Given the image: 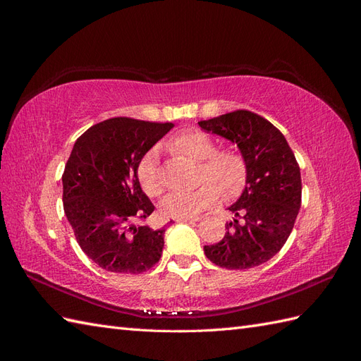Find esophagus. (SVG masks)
Returning a JSON list of instances; mask_svg holds the SVG:
<instances>
[{
	"label": "esophagus",
	"mask_w": 361,
	"mask_h": 361,
	"mask_svg": "<svg viewBox=\"0 0 361 361\" xmlns=\"http://www.w3.org/2000/svg\"><path fill=\"white\" fill-rule=\"evenodd\" d=\"M174 221H178V223H195V221H199V216H179V218H174Z\"/></svg>",
	"instance_id": "1"
}]
</instances>
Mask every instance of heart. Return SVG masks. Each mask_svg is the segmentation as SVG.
<instances>
[{"label": "heart", "instance_id": "obj_1", "mask_svg": "<svg viewBox=\"0 0 361 361\" xmlns=\"http://www.w3.org/2000/svg\"><path fill=\"white\" fill-rule=\"evenodd\" d=\"M174 155L200 161L199 188L190 192H173L162 199L159 209L166 216H195L221 200L223 194L233 199L241 194L248 179V162L241 150L235 147L216 149L215 141L199 129L180 130L169 141ZM137 179L149 197H157L164 190L159 162L154 152L137 164Z\"/></svg>", "mask_w": 361, "mask_h": 361}]
</instances>
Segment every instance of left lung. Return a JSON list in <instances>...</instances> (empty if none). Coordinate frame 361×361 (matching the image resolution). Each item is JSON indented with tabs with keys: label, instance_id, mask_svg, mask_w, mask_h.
<instances>
[{
	"label": "left lung",
	"instance_id": "8db88e82",
	"mask_svg": "<svg viewBox=\"0 0 361 361\" xmlns=\"http://www.w3.org/2000/svg\"><path fill=\"white\" fill-rule=\"evenodd\" d=\"M199 125L236 143L248 162L245 190L228 207L239 220L226 226L220 243L204 245V255L227 269L265 264L286 244L301 206V173L293 152L274 125L248 110Z\"/></svg>",
	"mask_w": 361,
	"mask_h": 361
}]
</instances>
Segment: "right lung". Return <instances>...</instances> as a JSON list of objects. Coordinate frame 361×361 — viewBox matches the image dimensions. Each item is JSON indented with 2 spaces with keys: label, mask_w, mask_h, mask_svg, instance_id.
<instances>
[{
  "label": "right lung",
  "mask_w": 361,
  "mask_h": 361,
  "mask_svg": "<svg viewBox=\"0 0 361 361\" xmlns=\"http://www.w3.org/2000/svg\"><path fill=\"white\" fill-rule=\"evenodd\" d=\"M173 126L113 117L75 141L61 178L64 214L81 250L106 271L140 274L161 259L166 231L134 224L155 211L135 170Z\"/></svg>",
  "instance_id": "1"
}]
</instances>
